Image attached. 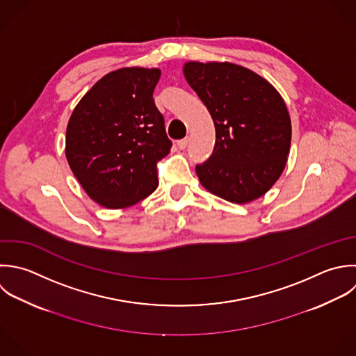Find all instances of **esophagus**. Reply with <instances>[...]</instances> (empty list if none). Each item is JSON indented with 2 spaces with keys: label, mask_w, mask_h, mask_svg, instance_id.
<instances>
[{
  "label": "esophagus",
  "mask_w": 356,
  "mask_h": 356,
  "mask_svg": "<svg viewBox=\"0 0 356 356\" xmlns=\"http://www.w3.org/2000/svg\"><path fill=\"white\" fill-rule=\"evenodd\" d=\"M188 141H190V138H188V137H184V138H181V140L177 141V147H179L180 149H184V148H187Z\"/></svg>",
  "instance_id": "1"
}]
</instances>
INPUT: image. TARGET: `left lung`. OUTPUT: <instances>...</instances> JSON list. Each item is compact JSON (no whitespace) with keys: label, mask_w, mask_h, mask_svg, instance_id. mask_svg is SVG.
I'll return each mask as SVG.
<instances>
[{"label":"left lung","mask_w":356,"mask_h":356,"mask_svg":"<svg viewBox=\"0 0 356 356\" xmlns=\"http://www.w3.org/2000/svg\"><path fill=\"white\" fill-rule=\"evenodd\" d=\"M184 76L209 111L215 148L195 166L201 184L236 204L262 197L284 170L291 120L276 88L229 62H188Z\"/></svg>","instance_id":"left-lung-1"}]
</instances>
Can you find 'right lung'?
I'll return each mask as SVG.
<instances>
[{
  "label": "right lung",
  "mask_w": 356,
  "mask_h": 356,
  "mask_svg": "<svg viewBox=\"0 0 356 356\" xmlns=\"http://www.w3.org/2000/svg\"><path fill=\"white\" fill-rule=\"evenodd\" d=\"M159 69L123 67L98 80L74 108L66 129V158L99 205L126 208L158 187L156 165L172 148L155 105Z\"/></svg>",
  "instance_id": "1"
}]
</instances>
